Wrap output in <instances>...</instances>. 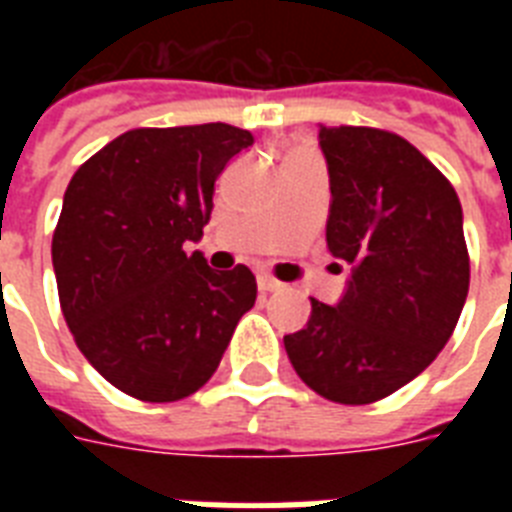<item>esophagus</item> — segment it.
Wrapping results in <instances>:
<instances>
[{"instance_id": "34e87169", "label": "esophagus", "mask_w": 512, "mask_h": 512, "mask_svg": "<svg viewBox=\"0 0 512 512\" xmlns=\"http://www.w3.org/2000/svg\"><path fill=\"white\" fill-rule=\"evenodd\" d=\"M257 287H260V292H281L284 284L279 279L268 276V273H263V276H257Z\"/></svg>"}]
</instances>
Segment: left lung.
<instances>
[{
    "mask_svg": "<svg viewBox=\"0 0 512 512\" xmlns=\"http://www.w3.org/2000/svg\"><path fill=\"white\" fill-rule=\"evenodd\" d=\"M319 140L332 185L327 249L350 281L335 308L311 300L284 348L319 396L374 404L425 372L460 321L470 287L462 207L444 172L396 132L321 124Z\"/></svg>",
    "mask_w": 512,
    "mask_h": 512,
    "instance_id": "1",
    "label": "left lung"
}]
</instances>
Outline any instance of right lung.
Returning <instances> with one entry per match:
<instances>
[{"mask_svg": "<svg viewBox=\"0 0 512 512\" xmlns=\"http://www.w3.org/2000/svg\"><path fill=\"white\" fill-rule=\"evenodd\" d=\"M252 132L138 127L74 172L52 233L60 311L76 348L127 396L170 404L215 374L255 305L247 265L212 271L199 241L215 180Z\"/></svg>", "mask_w": 512, "mask_h": 512, "instance_id": "right-lung-1", "label": "right lung"}]
</instances>
